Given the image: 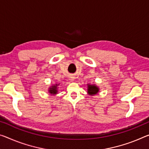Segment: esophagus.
Returning <instances> with one entry per match:
<instances>
[{
	"label": "esophagus",
	"mask_w": 149,
	"mask_h": 149,
	"mask_svg": "<svg viewBox=\"0 0 149 149\" xmlns=\"http://www.w3.org/2000/svg\"><path fill=\"white\" fill-rule=\"evenodd\" d=\"M71 80H73V79H71Z\"/></svg>",
	"instance_id": "34e87169"
}]
</instances>
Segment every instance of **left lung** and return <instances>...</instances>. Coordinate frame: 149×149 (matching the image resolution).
<instances>
[{
    "label": "left lung",
    "instance_id": "obj_1",
    "mask_svg": "<svg viewBox=\"0 0 149 149\" xmlns=\"http://www.w3.org/2000/svg\"><path fill=\"white\" fill-rule=\"evenodd\" d=\"M98 91L99 89L97 87H96L95 86H90V85H89L87 92H88L89 95H95Z\"/></svg>",
    "mask_w": 149,
    "mask_h": 149
}]
</instances>
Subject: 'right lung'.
Here are the masks:
<instances>
[{
    "label": "right lung",
    "mask_w": 149,
    "mask_h": 149,
    "mask_svg": "<svg viewBox=\"0 0 149 149\" xmlns=\"http://www.w3.org/2000/svg\"><path fill=\"white\" fill-rule=\"evenodd\" d=\"M57 84L56 85V86H52V87H50V89H49V93H52V94H56L57 93Z\"/></svg>",
    "instance_id": "right-lung-1"
}]
</instances>
